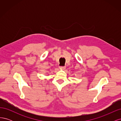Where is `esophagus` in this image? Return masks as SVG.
<instances>
[{
  "instance_id": "obj_1",
  "label": "esophagus",
  "mask_w": 121,
  "mask_h": 121,
  "mask_svg": "<svg viewBox=\"0 0 121 121\" xmlns=\"http://www.w3.org/2000/svg\"><path fill=\"white\" fill-rule=\"evenodd\" d=\"M60 68L61 69H65V66H60Z\"/></svg>"
}]
</instances>
